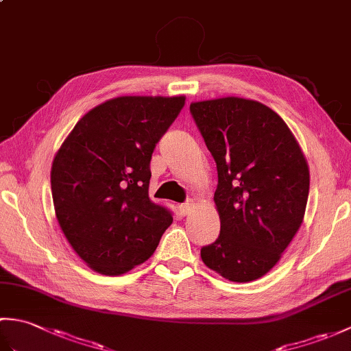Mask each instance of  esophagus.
Listing matches in <instances>:
<instances>
[{
  "mask_svg": "<svg viewBox=\"0 0 351 351\" xmlns=\"http://www.w3.org/2000/svg\"><path fill=\"white\" fill-rule=\"evenodd\" d=\"M193 210V200H187V202H184L180 205V211L185 215V214H190Z\"/></svg>",
  "mask_w": 351,
  "mask_h": 351,
  "instance_id": "obj_1",
  "label": "esophagus"
}]
</instances>
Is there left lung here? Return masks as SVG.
Returning <instances> with one entry per match:
<instances>
[{
  "instance_id": "1",
  "label": "left lung",
  "mask_w": 351,
  "mask_h": 351,
  "mask_svg": "<svg viewBox=\"0 0 351 351\" xmlns=\"http://www.w3.org/2000/svg\"><path fill=\"white\" fill-rule=\"evenodd\" d=\"M190 113L219 176L220 235L200 256L228 280L259 279L302 225L308 162L287 123L264 104L229 96L193 102Z\"/></svg>"
}]
</instances>
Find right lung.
Segmentation results:
<instances>
[{"instance_id": "add662e5", "label": "right lung", "mask_w": 351, "mask_h": 351, "mask_svg": "<svg viewBox=\"0 0 351 351\" xmlns=\"http://www.w3.org/2000/svg\"><path fill=\"white\" fill-rule=\"evenodd\" d=\"M184 96H121L88 111L52 162L51 191L64 237L101 274H123L155 252L173 217L149 199L156 143Z\"/></svg>"}]
</instances>
